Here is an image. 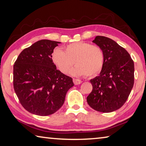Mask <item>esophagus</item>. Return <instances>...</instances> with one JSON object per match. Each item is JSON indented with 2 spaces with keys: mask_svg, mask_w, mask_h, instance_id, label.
I'll list each match as a JSON object with an SVG mask.
<instances>
[{
  "mask_svg": "<svg viewBox=\"0 0 146 146\" xmlns=\"http://www.w3.org/2000/svg\"><path fill=\"white\" fill-rule=\"evenodd\" d=\"M73 82H74V84H75V85H78V84H80L82 83V81L80 80H79V79L73 78Z\"/></svg>",
  "mask_w": 146,
  "mask_h": 146,
  "instance_id": "obj_1",
  "label": "esophagus"
}]
</instances>
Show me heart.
<instances>
[{
	"label": "heart",
	"instance_id": "1",
	"mask_svg": "<svg viewBox=\"0 0 146 146\" xmlns=\"http://www.w3.org/2000/svg\"><path fill=\"white\" fill-rule=\"evenodd\" d=\"M53 62L62 73L71 71L74 75L93 76L102 71L105 62V54L100 46L85 42H78L65 47L64 52L56 49L52 53Z\"/></svg>",
	"mask_w": 146,
	"mask_h": 146
}]
</instances>
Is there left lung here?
Masks as SVG:
<instances>
[{"label": "left lung", "mask_w": 146, "mask_h": 146, "mask_svg": "<svg viewBox=\"0 0 146 146\" xmlns=\"http://www.w3.org/2000/svg\"><path fill=\"white\" fill-rule=\"evenodd\" d=\"M93 42L105 54V62L100 75L91 79V93L87 102L97 111L110 113L126 102L134 84V62L129 53L112 39L97 36Z\"/></svg>", "instance_id": "1"}]
</instances>
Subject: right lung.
I'll list each match as a JSON object with an SVG mask.
<instances>
[{"label": "right lung", "instance_id": "right-lung-1", "mask_svg": "<svg viewBox=\"0 0 146 146\" xmlns=\"http://www.w3.org/2000/svg\"><path fill=\"white\" fill-rule=\"evenodd\" d=\"M59 42L40 40L24 49L13 66L14 90L26 110L48 116L58 111L74 84L70 76L56 69L53 49Z\"/></svg>", "mask_w": 146, "mask_h": 146}]
</instances>
